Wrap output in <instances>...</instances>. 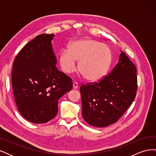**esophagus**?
I'll return each mask as SVG.
<instances>
[{
    "label": "esophagus",
    "mask_w": 156,
    "mask_h": 156,
    "mask_svg": "<svg viewBox=\"0 0 156 156\" xmlns=\"http://www.w3.org/2000/svg\"><path fill=\"white\" fill-rule=\"evenodd\" d=\"M78 83L77 82H74L73 84V88L74 89H77L78 88Z\"/></svg>",
    "instance_id": "obj_1"
}]
</instances>
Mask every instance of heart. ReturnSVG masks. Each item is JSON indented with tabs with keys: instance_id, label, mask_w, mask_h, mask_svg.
<instances>
[{
	"instance_id": "1",
	"label": "heart",
	"mask_w": 156,
	"mask_h": 156,
	"mask_svg": "<svg viewBox=\"0 0 156 156\" xmlns=\"http://www.w3.org/2000/svg\"><path fill=\"white\" fill-rule=\"evenodd\" d=\"M112 53L105 44L94 40L73 41L69 49H64L59 55V64L66 73H72L77 69L90 81H100L105 77L110 67Z\"/></svg>"
}]
</instances>
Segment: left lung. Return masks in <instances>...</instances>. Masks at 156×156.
<instances>
[{
  "instance_id": "8db88e82",
  "label": "left lung",
  "mask_w": 156,
  "mask_h": 156,
  "mask_svg": "<svg viewBox=\"0 0 156 156\" xmlns=\"http://www.w3.org/2000/svg\"><path fill=\"white\" fill-rule=\"evenodd\" d=\"M136 90V67L122 51L119 62L109 74L98 82L80 87L84 120L98 127L115 123L132 104Z\"/></svg>"
}]
</instances>
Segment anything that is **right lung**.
Instances as JSON below:
<instances>
[{"mask_svg":"<svg viewBox=\"0 0 156 156\" xmlns=\"http://www.w3.org/2000/svg\"><path fill=\"white\" fill-rule=\"evenodd\" d=\"M53 34L37 36L19 52L13 64L12 84L20 114L32 123L56 116L58 101L72 88V79L56 66Z\"/></svg>","mask_w":156,"mask_h":156,"instance_id":"add662e5","label":"right lung"}]
</instances>
